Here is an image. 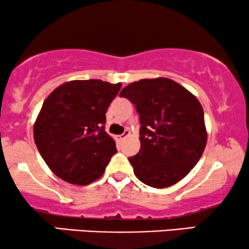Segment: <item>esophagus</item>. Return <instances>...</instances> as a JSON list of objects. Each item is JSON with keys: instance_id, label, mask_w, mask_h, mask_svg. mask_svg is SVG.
Instances as JSON below:
<instances>
[{"instance_id": "1", "label": "esophagus", "mask_w": 249, "mask_h": 249, "mask_svg": "<svg viewBox=\"0 0 249 249\" xmlns=\"http://www.w3.org/2000/svg\"><path fill=\"white\" fill-rule=\"evenodd\" d=\"M130 136V131L129 130H125L124 134H121V135H119V136H117L118 137V140H120V141H122V140H124V138H127V137H129Z\"/></svg>"}]
</instances>
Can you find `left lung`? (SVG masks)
Returning a JSON list of instances; mask_svg holds the SVG:
<instances>
[{"label":"left lung","mask_w":249,"mask_h":249,"mask_svg":"<svg viewBox=\"0 0 249 249\" xmlns=\"http://www.w3.org/2000/svg\"><path fill=\"white\" fill-rule=\"evenodd\" d=\"M136 106L141 150L129 158L141 182L172 186L198 163L207 144L203 109L196 97L167 77L143 79L121 90Z\"/></svg>","instance_id":"left-lung-1"}]
</instances>
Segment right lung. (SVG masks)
Here are the masks:
<instances>
[{"label":"right lung","instance_id":"1","mask_svg":"<svg viewBox=\"0 0 249 249\" xmlns=\"http://www.w3.org/2000/svg\"><path fill=\"white\" fill-rule=\"evenodd\" d=\"M121 83L73 80L47 97L34 122L38 152L54 175L87 185L105 172L115 142L105 131V113Z\"/></svg>","mask_w":249,"mask_h":249}]
</instances>
